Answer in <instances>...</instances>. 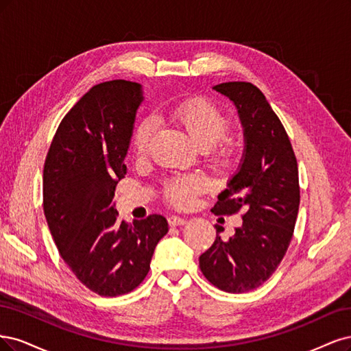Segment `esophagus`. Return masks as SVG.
<instances>
[{"mask_svg": "<svg viewBox=\"0 0 351 351\" xmlns=\"http://www.w3.org/2000/svg\"><path fill=\"white\" fill-rule=\"evenodd\" d=\"M185 219L184 217H179V216H169L167 217V223L169 226H182L185 224Z\"/></svg>", "mask_w": 351, "mask_h": 351, "instance_id": "obj_1", "label": "esophagus"}]
</instances>
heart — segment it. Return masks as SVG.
<instances>
[{
    "mask_svg": "<svg viewBox=\"0 0 351 351\" xmlns=\"http://www.w3.org/2000/svg\"><path fill=\"white\" fill-rule=\"evenodd\" d=\"M172 118L178 122L189 138L201 149H206L214 166L226 169L232 165L233 152L220 141L229 131V119L220 109L204 99H191L173 109ZM154 131L150 118L141 119L131 135V149L137 156L147 152ZM208 185L204 175H184L169 179L165 185V198L173 206H189L192 199Z\"/></svg>",
    "mask_w": 351,
    "mask_h": 351,
    "instance_id": "heart-1",
    "label": "heart"
}]
</instances>
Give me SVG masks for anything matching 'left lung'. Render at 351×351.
Listing matches in <instances>:
<instances>
[{
	"label": "left lung",
	"mask_w": 351,
	"mask_h": 351,
	"mask_svg": "<svg viewBox=\"0 0 351 351\" xmlns=\"http://www.w3.org/2000/svg\"><path fill=\"white\" fill-rule=\"evenodd\" d=\"M229 97L243 127L245 150L239 171L229 180L213 213L243 211L242 226L228 241L219 233L199 256V268L213 286L245 293L273 276L293 237L300 188L295 152L281 121L256 86L229 82L213 87Z\"/></svg>",
	"instance_id": "obj_1"
}]
</instances>
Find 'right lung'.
Segmentation results:
<instances>
[{
  "label": "right lung",
  "instance_id": "right-lung-1",
  "mask_svg": "<svg viewBox=\"0 0 351 351\" xmlns=\"http://www.w3.org/2000/svg\"><path fill=\"white\" fill-rule=\"evenodd\" d=\"M141 101L138 83L93 86L61 121L43 167V211L60 255L87 289L105 298L140 285L169 230L160 214L131 226L119 221L114 202Z\"/></svg>",
  "mask_w": 351,
  "mask_h": 351
}]
</instances>
